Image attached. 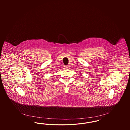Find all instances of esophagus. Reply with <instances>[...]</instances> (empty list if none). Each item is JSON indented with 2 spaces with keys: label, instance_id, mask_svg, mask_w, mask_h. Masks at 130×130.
Listing matches in <instances>:
<instances>
[{
  "label": "esophagus",
  "instance_id": "34e87169",
  "mask_svg": "<svg viewBox=\"0 0 130 130\" xmlns=\"http://www.w3.org/2000/svg\"><path fill=\"white\" fill-rule=\"evenodd\" d=\"M64 67L65 68H68V66H65Z\"/></svg>",
  "mask_w": 130,
  "mask_h": 130
}]
</instances>
